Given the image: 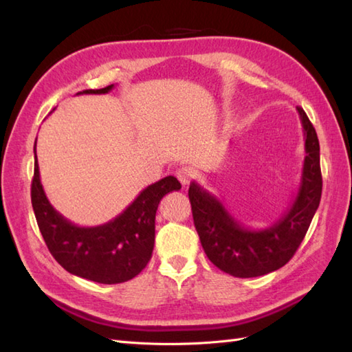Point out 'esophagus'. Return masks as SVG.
I'll list each match as a JSON object with an SVG mask.
<instances>
[{"label":"esophagus","mask_w":352,"mask_h":352,"mask_svg":"<svg viewBox=\"0 0 352 352\" xmlns=\"http://www.w3.org/2000/svg\"><path fill=\"white\" fill-rule=\"evenodd\" d=\"M175 175H177V178H178V180H180V183H182L183 186H188V184L190 183V180H192V177H193L192 170H190L189 168L178 169V170L175 172Z\"/></svg>","instance_id":"1"}]
</instances>
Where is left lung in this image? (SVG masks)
<instances>
[{
  "label": "left lung",
  "mask_w": 352,
  "mask_h": 352,
  "mask_svg": "<svg viewBox=\"0 0 352 352\" xmlns=\"http://www.w3.org/2000/svg\"><path fill=\"white\" fill-rule=\"evenodd\" d=\"M296 109L305 139L301 184L289 210L274 226L263 230L243 227L218 198L195 182L190 183L193 223L204 252L216 267L239 278L265 275L286 265L301 245L319 207L322 175L318 134L305 111Z\"/></svg>",
  "instance_id": "1"
}]
</instances>
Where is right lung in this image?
<instances>
[{"label":"right lung","mask_w":352,"mask_h":352,"mask_svg":"<svg viewBox=\"0 0 352 352\" xmlns=\"http://www.w3.org/2000/svg\"><path fill=\"white\" fill-rule=\"evenodd\" d=\"M111 89L113 85L87 89L83 94H107ZM180 189L175 177H164L142 190L113 221L98 227H78L50 204L36 159L32 204L43 241L58 265L81 278L118 284L134 278L148 265L154 250L157 207L166 193Z\"/></svg>","instance_id":"right-lung-1"}]
</instances>
